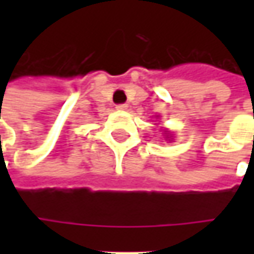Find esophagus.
<instances>
[{
	"instance_id": "esophagus-1",
	"label": "esophagus",
	"mask_w": 254,
	"mask_h": 254,
	"mask_svg": "<svg viewBox=\"0 0 254 254\" xmlns=\"http://www.w3.org/2000/svg\"><path fill=\"white\" fill-rule=\"evenodd\" d=\"M116 109H117V110H122V112H124V110H127V109H128V106H127V104H119Z\"/></svg>"
}]
</instances>
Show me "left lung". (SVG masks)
Returning a JSON list of instances; mask_svg holds the SVG:
<instances>
[{
	"label": "left lung",
	"instance_id": "obj_1",
	"mask_svg": "<svg viewBox=\"0 0 254 254\" xmlns=\"http://www.w3.org/2000/svg\"><path fill=\"white\" fill-rule=\"evenodd\" d=\"M165 134H167V132H165ZM167 138H170V137H167Z\"/></svg>",
	"mask_w": 254,
	"mask_h": 254
}]
</instances>
